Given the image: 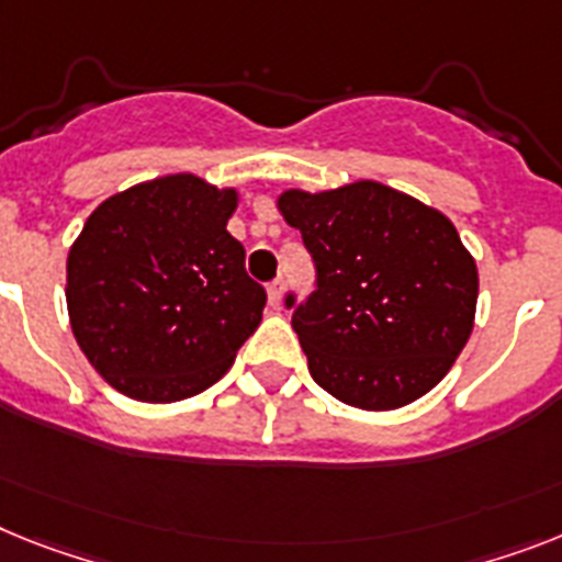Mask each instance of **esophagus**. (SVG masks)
Listing matches in <instances>:
<instances>
[{
    "mask_svg": "<svg viewBox=\"0 0 562 562\" xmlns=\"http://www.w3.org/2000/svg\"><path fill=\"white\" fill-rule=\"evenodd\" d=\"M282 289H285L282 280H273L271 285H268V305H271V308H280L282 305Z\"/></svg>",
    "mask_w": 562,
    "mask_h": 562,
    "instance_id": "esophagus-1",
    "label": "esophagus"
}]
</instances>
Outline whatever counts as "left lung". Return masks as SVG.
Masks as SVG:
<instances>
[{
    "mask_svg": "<svg viewBox=\"0 0 562 562\" xmlns=\"http://www.w3.org/2000/svg\"><path fill=\"white\" fill-rule=\"evenodd\" d=\"M277 211L317 262V291L291 314L314 383L362 412L428 394L477 314V262L454 223L374 179L317 193L289 188Z\"/></svg>",
    "mask_w": 562,
    "mask_h": 562,
    "instance_id": "obj_1",
    "label": "left lung"
}]
</instances>
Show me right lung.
<instances>
[{"mask_svg": "<svg viewBox=\"0 0 562 562\" xmlns=\"http://www.w3.org/2000/svg\"><path fill=\"white\" fill-rule=\"evenodd\" d=\"M237 205V188L182 171L113 193L85 220L65 266L70 331L120 394L193 397L257 331L266 291L228 234Z\"/></svg>", "mask_w": 562, "mask_h": 562, "instance_id": "obj_1", "label": "right lung"}]
</instances>
